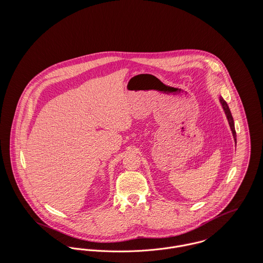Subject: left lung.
I'll return each instance as SVG.
<instances>
[{"label":"left lung","instance_id":"obj_1","mask_svg":"<svg viewBox=\"0 0 263 263\" xmlns=\"http://www.w3.org/2000/svg\"><path fill=\"white\" fill-rule=\"evenodd\" d=\"M220 102L222 104V107L225 111L226 116H227V119H228V122L230 124V128L232 130V134H233V138H234V141H235V144H237V139H236V130H235V124H234V119H233V116H232V113L230 111V108L227 104L225 100L223 99V97H220Z\"/></svg>","mask_w":263,"mask_h":263}]
</instances>
